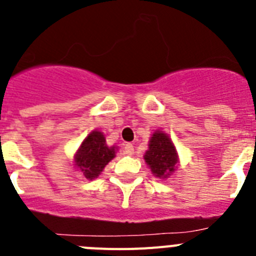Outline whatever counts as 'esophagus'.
Segmentation results:
<instances>
[{
	"label": "esophagus",
	"instance_id": "34e87169",
	"mask_svg": "<svg viewBox=\"0 0 256 256\" xmlns=\"http://www.w3.org/2000/svg\"><path fill=\"white\" fill-rule=\"evenodd\" d=\"M133 152H134V146H133L132 144H126V146H124V154L126 155H133Z\"/></svg>",
	"mask_w": 256,
	"mask_h": 256
}]
</instances>
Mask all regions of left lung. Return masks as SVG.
<instances>
[{"label": "left lung", "instance_id": "left-lung-1", "mask_svg": "<svg viewBox=\"0 0 256 256\" xmlns=\"http://www.w3.org/2000/svg\"><path fill=\"white\" fill-rule=\"evenodd\" d=\"M144 162L156 178H169L180 164V156L173 141L164 130H154L148 148L144 155Z\"/></svg>", "mask_w": 256, "mask_h": 256}]
</instances>
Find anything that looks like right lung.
<instances>
[{
    "instance_id": "1",
    "label": "right lung",
    "mask_w": 256,
    "mask_h": 256,
    "mask_svg": "<svg viewBox=\"0 0 256 256\" xmlns=\"http://www.w3.org/2000/svg\"><path fill=\"white\" fill-rule=\"evenodd\" d=\"M118 146H108L105 134L98 130H92L83 140L74 155V166L76 170L92 180L102 173L106 165L115 158Z\"/></svg>"
}]
</instances>
